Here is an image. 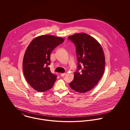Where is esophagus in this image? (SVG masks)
I'll list each match as a JSON object with an SVG mask.
<instances>
[{
	"label": "esophagus",
	"instance_id": "34e87169",
	"mask_svg": "<svg viewBox=\"0 0 130 130\" xmlns=\"http://www.w3.org/2000/svg\"><path fill=\"white\" fill-rule=\"evenodd\" d=\"M66 73H63V74H60V76H62V77H63V76H64L65 75H66Z\"/></svg>",
	"mask_w": 130,
	"mask_h": 130
}]
</instances>
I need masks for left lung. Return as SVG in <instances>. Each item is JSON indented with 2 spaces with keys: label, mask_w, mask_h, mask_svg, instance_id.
Here are the masks:
<instances>
[{
  "label": "left lung",
  "mask_w": 130,
  "mask_h": 130,
  "mask_svg": "<svg viewBox=\"0 0 130 130\" xmlns=\"http://www.w3.org/2000/svg\"><path fill=\"white\" fill-rule=\"evenodd\" d=\"M68 38L76 46L78 61L77 70L70 86L78 93L87 92L96 86L104 74L105 57L103 48L95 38L87 34H75Z\"/></svg>",
  "instance_id": "left-lung-1"
}]
</instances>
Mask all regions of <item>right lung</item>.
Segmentation results:
<instances>
[{"instance_id": "right-lung-1", "label": "right lung", "mask_w": 130, "mask_h": 130, "mask_svg": "<svg viewBox=\"0 0 130 130\" xmlns=\"http://www.w3.org/2000/svg\"><path fill=\"white\" fill-rule=\"evenodd\" d=\"M64 40L52 35L40 36L35 38L26 48L22 62L23 74L29 85L38 92H44L53 87L56 75L48 67L50 55Z\"/></svg>"}]
</instances>
